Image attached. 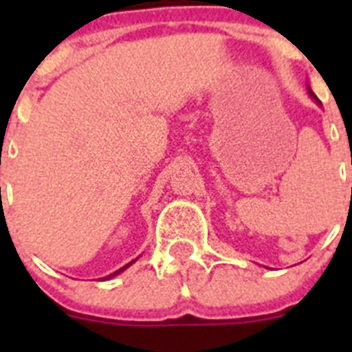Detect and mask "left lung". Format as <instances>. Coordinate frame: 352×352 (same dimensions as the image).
<instances>
[{"label": "left lung", "instance_id": "1", "mask_svg": "<svg viewBox=\"0 0 352 352\" xmlns=\"http://www.w3.org/2000/svg\"><path fill=\"white\" fill-rule=\"evenodd\" d=\"M307 89H309V95H310V96H312L314 100H316V102H317V105H321V102H319V98H317V96H316V95H314V91H312V89H310V86H307Z\"/></svg>", "mask_w": 352, "mask_h": 352}]
</instances>
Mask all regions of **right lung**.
Returning a JSON list of instances; mask_svg holds the SVG:
<instances>
[{
    "instance_id": "add662e5",
    "label": "right lung",
    "mask_w": 352,
    "mask_h": 352,
    "mask_svg": "<svg viewBox=\"0 0 352 352\" xmlns=\"http://www.w3.org/2000/svg\"><path fill=\"white\" fill-rule=\"evenodd\" d=\"M135 261H138V259H133V261H130V263H129V264H125V266H123V268L116 270V272H114V273H111V275L104 276V280H111V278H113V276L120 275V273H121V272H125V270H126V268H129V266H132V264H133V263H135Z\"/></svg>"
}]
</instances>
